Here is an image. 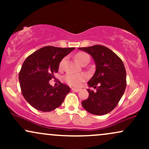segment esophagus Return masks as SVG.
Returning <instances> with one entry per match:
<instances>
[{
  "instance_id": "obj_1",
  "label": "esophagus",
  "mask_w": 149,
  "mask_h": 149,
  "mask_svg": "<svg viewBox=\"0 0 149 149\" xmlns=\"http://www.w3.org/2000/svg\"><path fill=\"white\" fill-rule=\"evenodd\" d=\"M71 90L73 92H78L80 91V89H76V88H71Z\"/></svg>"
}]
</instances>
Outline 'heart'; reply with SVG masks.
Listing matches in <instances>:
<instances>
[{
    "mask_svg": "<svg viewBox=\"0 0 149 149\" xmlns=\"http://www.w3.org/2000/svg\"><path fill=\"white\" fill-rule=\"evenodd\" d=\"M76 59L80 64H83L86 60H90V56L85 52H79L76 55ZM66 62V58L61 59L59 67L62 68ZM85 76L83 74H73L69 73L64 76V80L68 85L72 87H80L85 81Z\"/></svg>",
    "mask_w": 149,
    "mask_h": 149,
    "instance_id": "obj_1",
    "label": "heart"
}]
</instances>
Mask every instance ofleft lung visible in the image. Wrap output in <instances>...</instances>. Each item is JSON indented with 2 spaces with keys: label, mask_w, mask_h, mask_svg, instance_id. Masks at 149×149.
Returning <instances> with one entry per match:
<instances>
[{
  "label": "left lung",
  "mask_w": 149,
  "mask_h": 149,
  "mask_svg": "<svg viewBox=\"0 0 149 149\" xmlns=\"http://www.w3.org/2000/svg\"><path fill=\"white\" fill-rule=\"evenodd\" d=\"M89 53L96 65V71L88 81L89 97L82 102L87 111L97 116L111 112L118 104L126 88V71L123 62L117 54L105 46L96 45L80 47Z\"/></svg>",
  "instance_id": "left-lung-1"
}]
</instances>
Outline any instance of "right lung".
Masks as SVG:
<instances>
[{
    "label": "right lung",
    "instance_id": "obj_1",
    "mask_svg": "<svg viewBox=\"0 0 149 149\" xmlns=\"http://www.w3.org/2000/svg\"><path fill=\"white\" fill-rule=\"evenodd\" d=\"M74 47L45 46L32 53L22 64L19 73L22 93L31 107L41 111H51L64 102L70 88L60 83L52 87L49 81L54 78L61 59Z\"/></svg>",
    "mask_w": 149,
    "mask_h": 149
}]
</instances>
